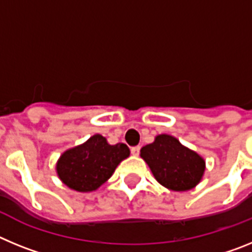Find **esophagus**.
Here are the masks:
<instances>
[{"label": "esophagus", "instance_id": "esophagus-1", "mask_svg": "<svg viewBox=\"0 0 252 252\" xmlns=\"http://www.w3.org/2000/svg\"><path fill=\"white\" fill-rule=\"evenodd\" d=\"M140 146L137 145V146H132V148H131V154H132V155H139L140 154Z\"/></svg>", "mask_w": 252, "mask_h": 252}]
</instances>
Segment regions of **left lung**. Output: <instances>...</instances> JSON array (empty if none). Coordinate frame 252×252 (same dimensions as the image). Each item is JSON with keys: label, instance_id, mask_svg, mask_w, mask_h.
<instances>
[{"label": "left lung", "instance_id": "8db88e82", "mask_svg": "<svg viewBox=\"0 0 252 252\" xmlns=\"http://www.w3.org/2000/svg\"><path fill=\"white\" fill-rule=\"evenodd\" d=\"M155 179L161 186L183 192L199 183L204 173V160L183 146L170 135H159L153 144L141 149Z\"/></svg>", "mask_w": 252, "mask_h": 252}]
</instances>
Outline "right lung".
I'll list each match as a JSON object with an SVG mask.
<instances>
[{
    "label": "right lung",
    "mask_w": 252,
    "mask_h": 252,
    "mask_svg": "<svg viewBox=\"0 0 252 252\" xmlns=\"http://www.w3.org/2000/svg\"><path fill=\"white\" fill-rule=\"evenodd\" d=\"M130 155L127 145H110L94 135L83 145L65 151L57 164L58 175L65 186L78 192H91L113 174L116 166Z\"/></svg>",
    "instance_id": "obj_1"
}]
</instances>
